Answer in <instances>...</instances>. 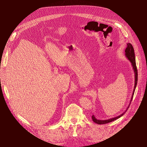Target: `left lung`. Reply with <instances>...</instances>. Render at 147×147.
<instances>
[{"instance_id": "obj_1", "label": "left lung", "mask_w": 147, "mask_h": 147, "mask_svg": "<svg viewBox=\"0 0 147 147\" xmlns=\"http://www.w3.org/2000/svg\"><path fill=\"white\" fill-rule=\"evenodd\" d=\"M125 56L129 60V61L131 63V64L132 65L133 67V69H134V72L135 73V85H134V90H133V93L132 95V96H131V99H130V103L129 104V106L127 107L126 110L122 113L121 114H120L119 116L117 117H115L110 119H107V120H98L97 119L94 115H92V119L93 120V121L96 123V124L98 125H104V124H106V123H110L111 122L113 121H114L115 120H117L118 119H119L120 117H121L122 115L124 114L126 111L127 110V109H129V107L130 106V104L131 103V101H132V100L133 99V96L134 95V92L136 87V84H137V82H138V70H137V68H136V61H135V52H134V49L132 45H131L130 43H127V47L125 49Z\"/></svg>"}]
</instances>
